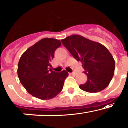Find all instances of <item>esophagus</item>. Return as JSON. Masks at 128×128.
Segmentation results:
<instances>
[{
	"label": "esophagus",
	"instance_id": "1",
	"mask_svg": "<svg viewBox=\"0 0 128 128\" xmlns=\"http://www.w3.org/2000/svg\"><path fill=\"white\" fill-rule=\"evenodd\" d=\"M69 74L72 75H74V76H75L76 75V72H72V73H69Z\"/></svg>",
	"mask_w": 128,
	"mask_h": 128
}]
</instances>
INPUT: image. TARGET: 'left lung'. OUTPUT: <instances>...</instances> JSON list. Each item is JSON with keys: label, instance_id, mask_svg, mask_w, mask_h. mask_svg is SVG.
<instances>
[{"label": "left lung", "instance_id": "1", "mask_svg": "<svg viewBox=\"0 0 128 128\" xmlns=\"http://www.w3.org/2000/svg\"><path fill=\"white\" fill-rule=\"evenodd\" d=\"M62 43L76 61L82 62L86 82L80 85L82 90L95 93L109 85L114 76L115 61L104 46L79 35L62 39Z\"/></svg>", "mask_w": 128, "mask_h": 128}]
</instances>
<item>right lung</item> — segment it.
<instances>
[{
    "label": "right lung",
    "mask_w": 128,
    "mask_h": 128,
    "mask_svg": "<svg viewBox=\"0 0 128 128\" xmlns=\"http://www.w3.org/2000/svg\"><path fill=\"white\" fill-rule=\"evenodd\" d=\"M61 45L60 40L44 38L21 56L18 66V77L25 89L34 97L51 99L62 89L68 72L64 70L55 72L50 68L54 52Z\"/></svg>",
    "instance_id": "add662e5"
}]
</instances>
